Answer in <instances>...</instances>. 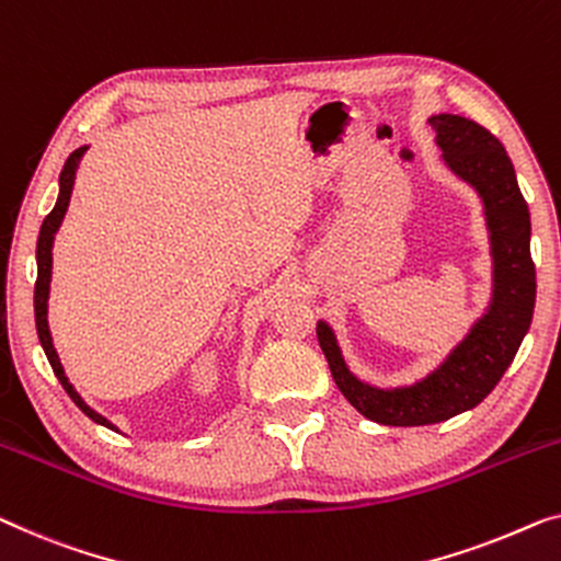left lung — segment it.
<instances>
[{
    "label": "left lung",
    "instance_id": "left-lung-1",
    "mask_svg": "<svg viewBox=\"0 0 561 561\" xmlns=\"http://www.w3.org/2000/svg\"><path fill=\"white\" fill-rule=\"evenodd\" d=\"M430 126L443 149V159L460 180L476 186L485 207L493 250V300L489 313L470 329L453 354L412 387L377 389L346 369L334 331L319 321L316 334L327 354L336 387L364 417L379 425L415 427L443 422L481 404L514 362L531 327L537 300L529 238V207L518 190L506 149L476 121L440 113Z\"/></svg>",
    "mask_w": 561,
    "mask_h": 561
}]
</instances>
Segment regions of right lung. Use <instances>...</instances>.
Masks as SVG:
<instances>
[{"instance_id": "right-lung-1", "label": "right lung", "mask_w": 561, "mask_h": 561, "mask_svg": "<svg viewBox=\"0 0 561 561\" xmlns=\"http://www.w3.org/2000/svg\"><path fill=\"white\" fill-rule=\"evenodd\" d=\"M88 151V146H80L68 157L65 161L62 172H60V194H58V202H55L53 213L45 217L43 227H39V240H37V283H35V323H37V336H39V344H43L45 354H47V362H50V367L55 371V377L60 379V385L65 392L70 394V400L78 404L80 410L85 412L88 417L93 422H99L103 427H111L108 420L99 412L88 408V404L80 400V394L72 389V385L65 377V369L58 359V352H55L53 346V336H50V329H47V296H50V273H53V240H55V232H58V227L62 222L65 213H68V205H70V194H72V182H76V172H78V164L80 159H83V153Z\"/></svg>"}]
</instances>
